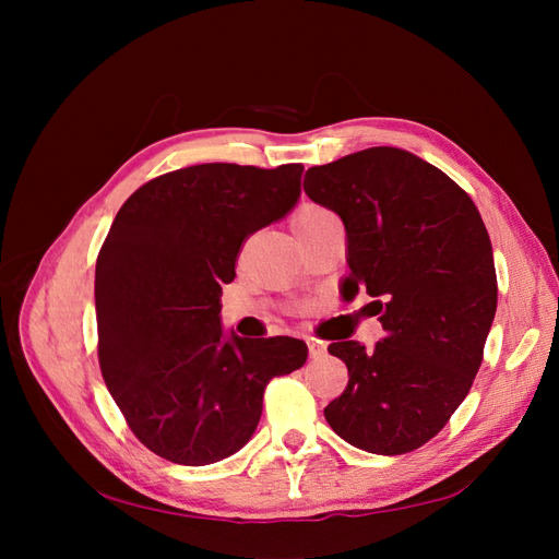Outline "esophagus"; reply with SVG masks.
I'll use <instances>...</instances> for the list:
<instances>
[{"label":"esophagus","instance_id":"1","mask_svg":"<svg viewBox=\"0 0 559 559\" xmlns=\"http://www.w3.org/2000/svg\"><path fill=\"white\" fill-rule=\"evenodd\" d=\"M308 352H310V359H321L326 354V347L319 341H308Z\"/></svg>","mask_w":559,"mask_h":559}]
</instances>
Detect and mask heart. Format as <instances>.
Returning a JSON list of instances; mask_svg holds the SVG:
<instances>
[{"label":"heart","mask_w":559,"mask_h":559,"mask_svg":"<svg viewBox=\"0 0 559 559\" xmlns=\"http://www.w3.org/2000/svg\"><path fill=\"white\" fill-rule=\"evenodd\" d=\"M329 216H333V214H331L329 210H324V207L302 205V207L294 214V218H292L294 233H296V230H302V228H308V226H312V224L324 222V218H329Z\"/></svg>","instance_id":"obj_1"}]
</instances>
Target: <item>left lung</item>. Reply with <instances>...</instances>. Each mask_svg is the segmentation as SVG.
<instances>
[{
  "mask_svg": "<svg viewBox=\"0 0 559 559\" xmlns=\"http://www.w3.org/2000/svg\"><path fill=\"white\" fill-rule=\"evenodd\" d=\"M302 189L347 230L345 298L366 292L384 337L329 345L349 382L324 408L354 448L403 454L460 408L497 312L487 228L468 193L408 151L373 146L310 167Z\"/></svg>",
  "mask_w": 559,
  "mask_h": 559,
  "instance_id": "obj_1",
  "label": "left lung"
}]
</instances>
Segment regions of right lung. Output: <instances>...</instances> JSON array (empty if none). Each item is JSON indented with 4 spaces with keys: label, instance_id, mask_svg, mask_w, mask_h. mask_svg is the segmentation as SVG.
Listing matches in <instances>:
<instances>
[{
    "label": "right lung",
    "instance_id": "obj_1",
    "mask_svg": "<svg viewBox=\"0 0 559 559\" xmlns=\"http://www.w3.org/2000/svg\"><path fill=\"white\" fill-rule=\"evenodd\" d=\"M302 165L205 163L140 186L95 265L97 359L130 431L151 452L205 466L238 452L275 376L308 359L286 335L224 341L222 284L242 242L300 195Z\"/></svg>",
    "mask_w": 559,
    "mask_h": 559
}]
</instances>
